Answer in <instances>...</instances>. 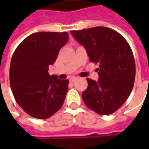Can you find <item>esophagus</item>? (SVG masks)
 <instances>
[{
  "mask_svg": "<svg viewBox=\"0 0 149 149\" xmlns=\"http://www.w3.org/2000/svg\"><path fill=\"white\" fill-rule=\"evenodd\" d=\"M76 79H77V78L76 77H72L70 79V83H74Z\"/></svg>",
  "mask_w": 149,
  "mask_h": 149,
  "instance_id": "34e87169",
  "label": "esophagus"
}]
</instances>
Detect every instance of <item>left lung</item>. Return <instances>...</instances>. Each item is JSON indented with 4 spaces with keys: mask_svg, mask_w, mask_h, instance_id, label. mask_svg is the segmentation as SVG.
<instances>
[{
    "mask_svg": "<svg viewBox=\"0 0 149 149\" xmlns=\"http://www.w3.org/2000/svg\"><path fill=\"white\" fill-rule=\"evenodd\" d=\"M73 37L84 46L89 60L100 64L99 80L89 78L82 93L86 106L101 115L118 110L133 89L135 62L127 40L117 31L103 26L71 31Z\"/></svg>",
    "mask_w": 149,
    "mask_h": 149,
    "instance_id": "obj_1",
    "label": "left lung"
}]
</instances>
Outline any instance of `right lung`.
I'll list each match as a JSON object with an SVG mask.
<instances>
[{"instance_id":"obj_1","label":"right lung","mask_w":149,"mask_h":149,"mask_svg":"<svg viewBox=\"0 0 149 149\" xmlns=\"http://www.w3.org/2000/svg\"><path fill=\"white\" fill-rule=\"evenodd\" d=\"M67 32H37L17 46L10 66V84L15 101L29 115L45 119L60 110L69 80L49 75L60 49L67 43Z\"/></svg>"}]
</instances>
